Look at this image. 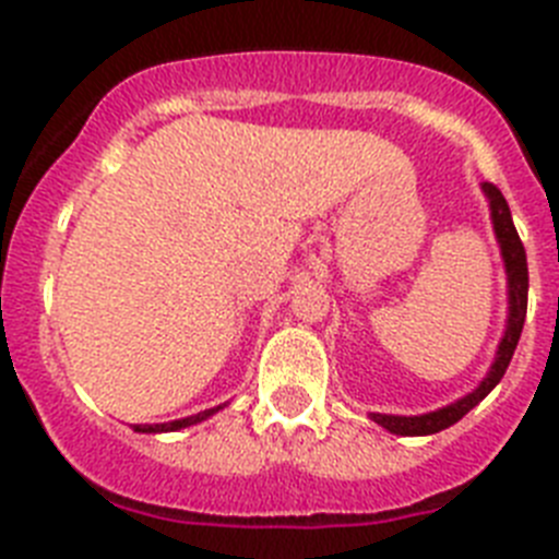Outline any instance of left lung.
I'll use <instances>...</instances> for the list:
<instances>
[{
    "instance_id": "8db88e82",
    "label": "left lung",
    "mask_w": 559,
    "mask_h": 559,
    "mask_svg": "<svg viewBox=\"0 0 559 559\" xmlns=\"http://www.w3.org/2000/svg\"><path fill=\"white\" fill-rule=\"evenodd\" d=\"M484 192L490 199L492 210V226H496L498 243H501L503 263H507V280H510V322H507V333H503L501 344H498L496 364H492L490 374L478 383L476 392H471L467 397L456 400L451 406L439 408V412L423 414V417H392V414H372V419L378 426L389 428L392 433L400 437H426V433H437L451 428L453 423L471 412L473 406H478L487 394L496 389L498 380L503 378L507 367H510L512 353L518 347V338H521L523 319H526V296H530V269H526V249H523L521 237H518L515 224H512V212L507 199L501 195L492 181H484Z\"/></svg>"
}]
</instances>
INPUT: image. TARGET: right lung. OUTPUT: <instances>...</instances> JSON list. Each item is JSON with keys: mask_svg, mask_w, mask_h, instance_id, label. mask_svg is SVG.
Returning a JSON list of instances; mask_svg holds the SVG:
<instances>
[{"mask_svg": "<svg viewBox=\"0 0 559 559\" xmlns=\"http://www.w3.org/2000/svg\"><path fill=\"white\" fill-rule=\"evenodd\" d=\"M224 408V406H218ZM218 408H206V412L195 414V417H185V419H176V423H162V426H133V431H142V433H156V431H179V428H187V426H195V423H201V419H206L210 414H215Z\"/></svg>", "mask_w": 559, "mask_h": 559, "instance_id": "obj_1", "label": "right lung"}]
</instances>
